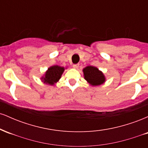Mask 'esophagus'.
<instances>
[{
    "label": "esophagus",
    "mask_w": 148,
    "mask_h": 148,
    "mask_svg": "<svg viewBox=\"0 0 148 148\" xmlns=\"http://www.w3.org/2000/svg\"><path fill=\"white\" fill-rule=\"evenodd\" d=\"M79 64H73V67H74V69H77L78 67H79Z\"/></svg>",
    "instance_id": "esophagus-1"
}]
</instances>
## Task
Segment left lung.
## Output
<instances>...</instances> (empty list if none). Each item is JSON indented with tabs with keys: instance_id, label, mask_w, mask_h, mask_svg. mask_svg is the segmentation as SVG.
Wrapping results in <instances>:
<instances>
[{
	"instance_id": "1",
	"label": "left lung",
	"mask_w": 148,
	"mask_h": 148,
	"mask_svg": "<svg viewBox=\"0 0 148 148\" xmlns=\"http://www.w3.org/2000/svg\"><path fill=\"white\" fill-rule=\"evenodd\" d=\"M84 79L89 83L91 86H97L103 84L106 81V78L102 72L93 66H87L83 69Z\"/></svg>"
}]
</instances>
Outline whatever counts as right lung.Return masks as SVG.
Segmentation results:
<instances>
[{
    "mask_svg": "<svg viewBox=\"0 0 148 148\" xmlns=\"http://www.w3.org/2000/svg\"><path fill=\"white\" fill-rule=\"evenodd\" d=\"M64 71V68L63 67L58 65L51 66L45 72V74L42 76L41 79L45 84L53 86L59 81Z\"/></svg>",
    "mask_w": 148,
    "mask_h": 148,
    "instance_id": "add662e5",
    "label": "right lung"
}]
</instances>
